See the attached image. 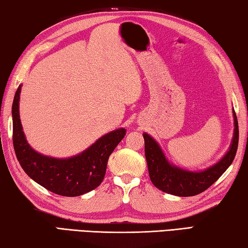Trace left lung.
Returning a JSON list of instances; mask_svg holds the SVG:
<instances>
[{
  "instance_id": "8db88e82",
  "label": "left lung",
  "mask_w": 248,
  "mask_h": 248,
  "mask_svg": "<svg viewBox=\"0 0 248 248\" xmlns=\"http://www.w3.org/2000/svg\"><path fill=\"white\" fill-rule=\"evenodd\" d=\"M234 124V137L229 152L216 165L203 171H197V173L180 170L178 167L170 165L153 138L144 133L145 158L148 162L151 182L159 190L179 197L196 196L207 190L232 164L235 154H236L238 145V124L235 111Z\"/></svg>"
}]
</instances>
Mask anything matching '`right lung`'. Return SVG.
<instances>
[{"label":"right lung","mask_w":248,"mask_h":248,"mask_svg":"<svg viewBox=\"0 0 248 248\" xmlns=\"http://www.w3.org/2000/svg\"><path fill=\"white\" fill-rule=\"evenodd\" d=\"M20 85L16 91L13 115V145L16 157L29 177L46 189L65 197H77L98 187L105 177L109 155L124 139L125 130L118 129L100 138L74 157L60 159L33 151L25 139L19 119Z\"/></svg>","instance_id":"1"}]
</instances>
